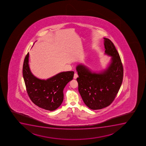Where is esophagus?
<instances>
[{
  "mask_svg": "<svg viewBox=\"0 0 146 146\" xmlns=\"http://www.w3.org/2000/svg\"><path fill=\"white\" fill-rule=\"evenodd\" d=\"M78 77V74H77V73H75L74 74V79H76Z\"/></svg>",
  "mask_w": 146,
  "mask_h": 146,
  "instance_id": "34e87169",
  "label": "esophagus"
}]
</instances>
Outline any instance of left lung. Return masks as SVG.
<instances>
[{"mask_svg": "<svg viewBox=\"0 0 146 146\" xmlns=\"http://www.w3.org/2000/svg\"><path fill=\"white\" fill-rule=\"evenodd\" d=\"M104 38L105 54L111 57L108 67L96 73L82 64L76 67L79 93L86 106L93 110L105 108L112 103L123 79V66L118 52L110 39Z\"/></svg>", "mask_w": 146, "mask_h": 146, "instance_id": "8db88e82", "label": "left lung"}]
</instances>
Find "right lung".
I'll return each instance as SVG.
<instances>
[{
	"mask_svg": "<svg viewBox=\"0 0 146 146\" xmlns=\"http://www.w3.org/2000/svg\"><path fill=\"white\" fill-rule=\"evenodd\" d=\"M29 56L28 52L24 58L23 69L28 96L33 103L40 108L55 110L62 103L64 88L73 80L74 71L60 72L46 80L38 79L30 70Z\"/></svg>",
	"mask_w": 146,
	"mask_h": 146,
	"instance_id": "right-lung-1",
	"label": "right lung"
}]
</instances>
